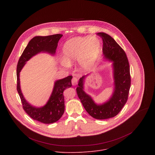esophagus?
<instances>
[{
    "label": "esophagus",
    "mask_w": 155,
    "mask_h": 155,
    "mask_svg": "<svg viewBox=\"0 0 155 155\" xmlns=\"http://www.w3.org/2000/svg\"><path fill=\"white\" fill-rule=\"evenodd\" d=\"M72 84L73 85H77L78 84V79L77 77H73L72 79Z\"/></svg>",
    "instance_id": "obj_1"
}]
</instances>
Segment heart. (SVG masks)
Here are the masks:
<instances>
[{"label": "heart", "instance_id": "1", "mask_svg": "<svg viewBox=\"0 0 155 155\" xmlns=\"http://www.w3.org/2000/svg\"><path fill=\"white\" fill-rule=\"evenodd\" d=\"M101 50L100 40L95 37H78L66 41L63 46L62 52L65 59L64 65L79 61L80 68L87 69L95 63Z\"/></svg>", "mask_w": 155, "mask_h": 155}]
</instances>
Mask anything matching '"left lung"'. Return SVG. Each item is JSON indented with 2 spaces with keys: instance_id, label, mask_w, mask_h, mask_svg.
Masks as SVG:
<instances>
[{
  "instance_id": "left-lung-1",
  "label": "left lung",
  "mask_w": 155,
  "mask_h": 155,
  "mask_svg": "<svg viewBox=\"0 0 155 155\" xmlns=\"http://www.w3.org/2000/svg\"><path fill=\"white\" fill-rule=\"evenodd\" d=\"M102 39V51L105 58L114 62L115 91L110 99L102 105H96L91 97L83 91V80L80 79L77 93L86 111L97 120L108 119L119 114L126 103L130 87L129 64L123 49L109 35L97 34Z\"/></svg>"
}]
</instances>
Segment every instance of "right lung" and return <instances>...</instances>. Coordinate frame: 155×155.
Returning a JSON list of instances; mask_svg holds the SVG:
<instances>
[{
    "mask_svg": "<svg viewBox=\"0 0 155 155\" xmlns=\"http://www.w3.org/2000/svg\"><path fill=\"white\" fill-rule=\"evenodd\" d=\"M62 36V34H54L34 37L30 40L22 53L17 64L16 89L23 108L26 113L33 120L45 124L56 122L62 116L65 109L63 92L66 88L72 86L71 80L72 76H68L63 79L57 80L54 83L53 93L47 104L42 107L36 108L28 103L21 91L19 72L26 62L35 54L41 51L48 52L54 54L58 47V43Z\"/></svg>",
    "mask_w": 155,
    "mask_h": 155,
    "instance_id": "1",
    "label": "right lung"
}]
</instances>
